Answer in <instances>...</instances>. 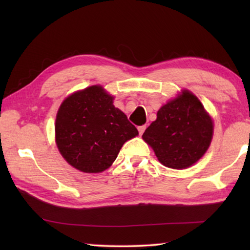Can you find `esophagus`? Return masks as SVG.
<instances>
[{
  "mask_svg": "<svg viewBox=\"0 0 250 250\" xmlns=\"http://www.w3.org/2000/svg\"><path fill=\"white\" fill-rule=\"evenodd\" d=\"M146 125H140V126H138L139 134L142 135V134H143V132H145V131H146Z\"/></svg>",
  "mask_w": 250,
  "mask_h": 250,
  "instance_id": "esophagus-1",
  "label": "esophagus"
}]
</instances>
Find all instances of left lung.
I'll list each match as a JSON object with an SVG mask.
<instances>
[{
    "label": "left lung",
    "mask_w": 250,
    "mask_h": 250,
    "mask_svg": "<svg viewBox=\"0 0 250 250\" xmlns=\"http://www.w3.org/2000/svg\"><path fill=\"white\" fill-rule=\"evenodd\" d=\"M167 167L186 168L197 162L213 138V121L201 101L184 90L158 111L156 120L142 135Z\"/></svg>",
    "instance_id": "left-lung-1"
}]
</instances>
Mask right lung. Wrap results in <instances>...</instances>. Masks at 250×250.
<instances>
[{
  "label": "right lung",
  "instance_id": "add662e5",
  "mask_svg": "<svg viewBox=\"0 0 250 250\" xmlns=\"http://www.w3.org/2000/svg\"><path fill=\"white\" fill-rule=\"evenodd\" d=\"M112 100L103 87L91 86L68 97L58 110L55 124L58 150L79 171L107 170L124 143L138 134Z\"/></svg>",
  "mask_w": 250,
  "mask_h": 250
}]
</instances>
